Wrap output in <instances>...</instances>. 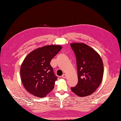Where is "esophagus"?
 <instances>
[{"label": "esophagus", "mask_w": 121, "mask_h": 121, "mask_svg": "<svg viewBox=\"0 0 121 121\" xmlns=\"http://www.w3.org/2000/svg\"><path fill=\"white\" fill-rule=\"evenodd\" d=\"M61 77H62V78H66V75L63 74L62 75V76H61Z\"/></svg>", "instance_id": "34e87169"}]
</instances>
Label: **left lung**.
Wrapping results in <instances>:
<instances>
[{"label": "left lung", "instance_id": "obj_1", "mask_svg": "<svg viewBox=\"0 0 121 121\" xmlns=\"http://www.w3.org/2000/svg\"><path fill=\"white\" fill-rule=\"evenodd\" d=\"M70 46L76 58L78 83L71 87L79 97L88 96L99 87L103 79L104 66L99 55L84 43H72Z\"/></svg>", "mask_w": 121, "mask_h": 121}]
</instances>
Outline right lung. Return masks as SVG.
<instances>
[{
	"label": "right lung",
	"mask_w": 121,
	"mask_h": 121,
	"mask_svg": "<svg viewBox=\"0 0 121 121\" xmlns=\"http://www.w3.org/2000/svg\"><path fill=\"white\" fill-rule=\"evenodd\" d=\"M60 45H48L30 52L20 67V77L25 89L34 96L44 97L53 90L57 77L51 61L60 52Z\"/></svg>",
	"instance_id": "obj_1"
}]
</instances>
